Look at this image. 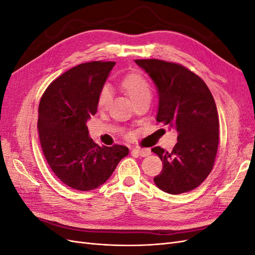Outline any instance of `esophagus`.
Segmentation results:
<instances>
[{
  "mask_svg": "<svg viewBox=\"0 0 255 255\" xmlns=\"http://www.w3.org/2000/svg\"><path fill=\"white\" fill-rule=\"evenodd\" d=\"M132 154H133V155L145 157V156L150 155L151 151H150L149 149H133V150H132Z\"/></svg>",
  "mask_w": 255,
  "mask_h": 255,
  "instance_id": "esophagus-1",
  "label": "esophagus"
}]
</instances>
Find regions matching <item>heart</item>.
I'll use <instances>...</instances> for the list:
<instances>
[{"label": "heart", "instance_id": "obj_1", "mask_svg": "<svg viewBox=\"0 0 255 255\" xmlns=\"http://www.w3.org/2000/svg\"><path fill=\"white\" fill-rule=\"evenodd\" d=\"M121 88L125 90L129 99L136 102L143 97L151 96V87L149 82L139 73H129L120 82ZM113 98V92L110 86H103L99 91L97 99V107L99 111H105L110 106Z\"/></svg>", "mask_w": 255, "mask_h": 255}]
</instances>
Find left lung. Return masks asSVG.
Here are the masks:
<instances>
[{"label": "left lung", "instance_id": "obj_1", "mask_svg": "<svg viewBox=\"0 0 255 255\" xmlns=\"http://www.w3.org/2000/svg\"><path fill=\"white\" fill-rule=\"evenodd\" d=\"M158 91L156 121L174 128L177 142L171 152L154 146L163 170L156 186L171 195L197 188L214 167L219 141V118L210 89L201 78L180 64L136 59Z\"/></svg>", "mask_w": 255, "mask_h": 255}]
</instances>
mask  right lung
<instances>
[{"instance_id":"obj_1","label":"right lung","mask_w":255,"mask_h":255,"mask_svg":"<svg viewBox=\"0 0 255 255\" xmlns=\"http://www.w3.org/2000/svg\"><path fill=\"white\" fill-rule=\"evenodd\" d=\"M115 61H90L71 68L45 89L38 109V133L52 171L67 186L88 191L101 186L128 154L125 145L100 146L87 121Z\"/></svg>"}]
</instances>
